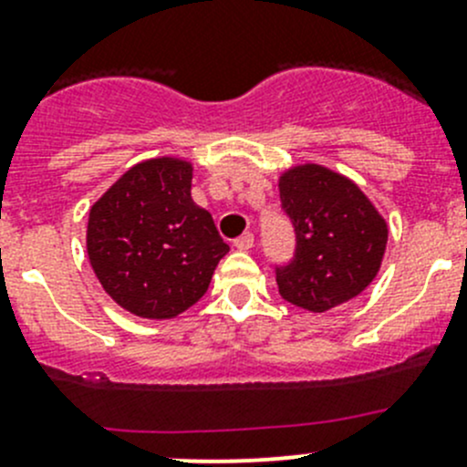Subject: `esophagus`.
<instances>
[{"label":"esophagus","mask_w":467,"mask_h":467,"mask_svg":"<svg viewBox=\"0 0 467 467\" xmlns=\"http://www.w3.org/2000/svg\"><path fill=\"white\" fill-rule=\"evenodd\" d=\"M252 245H254V236H252L250 231H247V234H243V236H238L236 241H234V247H236V250H241V252L250 250Z\"/></svg>","instance_id":"34e87169"}]
</instances>
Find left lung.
Instances as JSON below:
<instances>
[{"mask_svg": "<svg viewBox=\"0 0 467 467\" xmlns=\"http://www.w3.org/2000/svg\"><path fill=\"white\" fill-rule=\"evenodd\" d=\"M296 229V259L277 268L279 296L321 314L358 297L379 275L388 222L369 197L323 164H293L277 181Z\"/></svg>", "mask_w": 467, "mask_h": 467, "instance_id": "left-lung-1", "label": "left lung"}]
</instances>
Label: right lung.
I'll use <instances>...</instances> for the list:
<instances>
[{
  "instance_id": "obj_1",
  "label": "right lung",
  "mask_w": 467,
  "mask_h": 467,
  "mask_svg": "<svg viewBox=\"0 0 467 467\" xmlns=\"http://www.w3.org/2000/svg\"><path fill=\"white\" fill-rule=\"evenodd\" d=\"M190 190L192 162L160 155L132 164L88 211V264L105 293L135 317L183 314L229 252Z\"/></svg>"
}]
</instances>
